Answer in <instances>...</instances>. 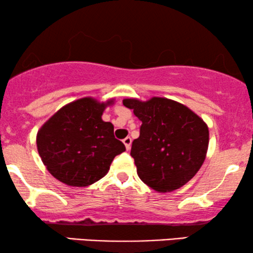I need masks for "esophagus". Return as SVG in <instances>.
Returning <instances> with one entry per match:
<instances>
[{"mask_svg": "<svg viewBox=\"0 0 253 253\" xmlns=\"http://www.w3.org/2000/svg\"><path fill=\"white\" fill-rule=\"evenodd\" d=\"M123 143H124V145H126V150H130V148H131V143H132V139H131L130 137H126L123 139Z\"/></svg>", "mask_w": 253, "mask_h": 253, "instance_id": "esophagus-1", "label": "esophagus"}]
</instances>
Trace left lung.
Here are the masks:
<instances>
[{
	"instance_id": "obj_1",
	"label": "left lung",
	"mask_w": 253,
	"mask_h": 253,
	"mask_svg": "<svg viewBox=\"0 0 253 253\" xmlns=\"http://www.w3.org/2000/svg\"><path fill=\"white\" fill-rule=\"evenodd\" d=\"M123 105L141 121L130 153L141 181L158 192L174 191L188 183L205 161L210 139L206 123L170 99H124Z\"/></svg>"
}]
</instances>
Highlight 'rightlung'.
I'll return each mask as SVG.
<instances>
[{"instance_id": "right-lung-1", "label": "right lung", "mask_w": 253, "mask_h": 253, "mask_svg": "<svg viewBox=\"0 0 253 253\" xmlns=\"http://www.w3.org/2000/svg\"><path fill=\"white\" fill-rule=\"evenodd\" d=\"M113 100L83 98L68 103L41 126L38 152L48 171L71 186H87L102 178L116 155L126 151L114 126L101 116Z\"/></svg>"}]
</instances>
